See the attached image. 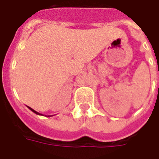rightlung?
Instances as JSON below:
<instances>
[{"instance_id": "1", "label": "right lung", "mask_w": 159, "mask_h": 159, "mask_svg": "<svg viewBox=\"0 0 159 159\" xmlns=\"http://www.w3.org/2000/svg\"><path fill=\"white\" fill-rule=\"evenodd\" d=\"M28 107V109H30L31 110V111H32L33 112H34V113H35V114H37V115H39V116H43L42 115V114H40V113H39V112L38 111H36L35 110H33V108H31V107ZM48 116V117H49V116Z\"/></svg>"}]
</instances>
